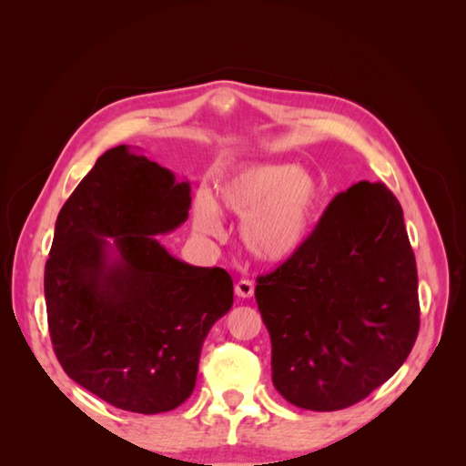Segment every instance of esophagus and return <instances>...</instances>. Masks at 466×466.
I'll return each mask as SVG.
<instances>
[{
    "mask_svg": "<svg viewBox=\"0 0 466 466\" xmlns=\"http://www.w3.org/2000/svg\"><path fill=\"white\" fill-rule=\"evenodd\" d=\"M235 293L237 298H252V293H255V284H252L250 279H238L235 284Z\"/></svg>",
    "mask_w": 466,
    "mask_h": 466,
    "instance_id": "obj_1",
    "label": "esophagus"
}]
</instances>
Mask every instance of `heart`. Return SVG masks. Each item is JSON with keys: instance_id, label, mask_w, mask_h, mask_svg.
Instances as JSON below:
<instances>
[{"instance_id": "1", "label": "heart", "mask_w": 466, "mask_h": 466, "mask_svg": "<svg viewBox=\"0 0 466 466\" xmlns=\"http://www.w3.org/2000/svg\"><path fill=\"white\" fill-rule=\"evenodd\" d=\"M319 200L317 178L305 168L288 165L247 167L218 190L219 208L245 219V245L266 262L288 260L303 247ZM194 225L200 233L221 237L223 228L214 202L208 198L196 202Z\"/></svg>"}]
</instances>
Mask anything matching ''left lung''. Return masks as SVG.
Here are the masks:
<instances>
[{
    "label": "left lung",
    "instance_id": "left-lung-1",
    "mask_svg": "<svg viewBox=\"0 0 466 466\" xmlns=\"http://www.w3.org/2000/svg\"><path fill=\"white\" fill-rule=\"evenodd\" d=\"M255 298L281 397L315 412L370 397L399 371L420 329L399 200L368 180L338 194L303 247L257 278Z\"/></svg>",
    "mask_w": 466,
    "mask_h": 466
}]
</instances>
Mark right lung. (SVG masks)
<instances>
[{"label": "right lung", "mask_w": 466, "mask_h": 466, "mask_svg": "<svg viewBox=\"0 0 466 466\" xmlns=\"http://www.w3.org/2000/svg\"><path fill=\"white\" fill-rule=\"evenodd\" d=\"M190 202L188 182L118 146L56 219L45 268L56 358L120 410L159 414L185 402L206 336L233 305L223 268L190 266L157 241L188 219Z\"/></svg>", "instance_id": "obj_1"}]
</instances>
